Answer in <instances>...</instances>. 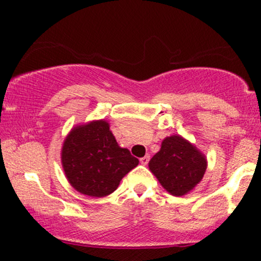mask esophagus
<instances>
[{"label": "esophagus", "instance_id": "34e87169", "mask_svg": "<svg viewBox=\"0 0 261 261\" xmlns=\"http://www.w3.org/2000/svg\"><path fill=\"white\" fill-rule=\"evenodd\" d=\"M140 162H141V164H143V166H146V164H147L148 162H149V154H146L145 157L140 158Z\"/></svg>", "mask_w": 261, "mask_h": 261}]
</instances>
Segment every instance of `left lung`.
<instances>
[{
    "instance_id": "obj_1",
    "label": "left lung",
    "mask_w": 261,
    "mask_h": 261,
    "mask_svg": "<svg viewBox=\"0 0 261 261\" xmlns=\"http://www.w3.org/2000/svg\"><path fill=\"white\" fill-rule=\"evenodd\" d=\"M149 170L161 185L174 196H182L201 181L207 161L195 146L179 135L166 137L151 158Z\"/></svg>"
}]
</instances>
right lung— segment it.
<instances>
[{"instance_id":"right-lung-1","label":"right lung","mask_w":261,"mask_h":261,"mask_svg":"<svg viewBox=\"0 0 261 261\" xmlns=\"http://www.w3.org/2000/svg\"><path fill=\"white\" fill-rule=\"evenodd\" d=\"M61 162L68 182L88 196L114 193L125 175L139 164L127 148H121L106 120L79 125L66 136Z\"/></svg>"}]
</instances>
